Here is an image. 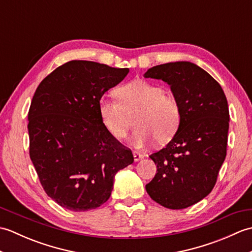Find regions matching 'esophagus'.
<instances>
[{
	"label": "esophagus",
	"mask_w": 252,
	"mask_h": 252,
	"mask_svg": "<svg viewBox=\"0 0 252 252\" xmlns=\"http://www.w3.org/2000/svg\"><path fill=\"white\" fill-rule=\"evenodd\" d=\"M133 157H134V161H140L143 159V155L137 152H133Z\"/></svg>",
	"instance_id": "esophagus-1"
}]
</instances>
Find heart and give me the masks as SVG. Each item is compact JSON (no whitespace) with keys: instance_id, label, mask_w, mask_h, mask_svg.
Segmentation results:
<instances>
[{"instance_id":"obj_1","label":"heart","mask_w":252,"mask_h":252,"mask_svg":"<svg viewBox=\"0 0 252 252\" xmlns=\"http://www.w3.org/2000/svg\"><path fill=\"white\" fill-rule=\"evenodd\" d=\"M118 99L101 97L98 101L100 119L111 136L123 140L136 115L137 127L131 143L137 148L156 138L159 144L169 142L178 131L181 107L173 95L163 88L144 80H134L117 90Z\"/></svg>"}]
</instances>
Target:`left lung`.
<instances>
[{
    "label": "left lung",
    "mask_w": 252,
    "mask_h": 252,
    "mask_svg": "<svg viewBox=\"0 0 252 252\" xmlns=\"http://www.w3.org/2000/svg\"><path fill=\"white\" fill-rule=\"evenodd\" d=\"M144 77L167 82L181 107L173 138L149 156L157 173L146 184V191L165 208L184 209L210 194L217 183L226 156V96L210 74L189 62L155 66Z\"/></svg>",
    "instance_id": "left-lung-1"
}]
</instances>
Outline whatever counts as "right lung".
<instances>
[{"instance_id":"right-lung-1","label":"right lung","mask_w":252,"mask_h":252,"mask_svg":"<svg viewBox=\"0 0 252 252\" xmlns=\"http://www.w3.org/2000/svg\"><path fill=\"white\" fill-rule=\"evenodd\" d=\"M129 68L70 61L42 80L28 112L29 155L43 189L63 208L88 211L109 199L131 149L107 131L98 101Z\"/></svg>"}]
</instances>
